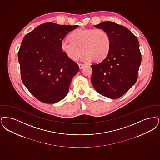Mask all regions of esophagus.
Returning <instances> with one entry per match:
<instances>
[{"mask_svg": "<svg viewBox=\"0 0 160 160\" xmlns=\"http://www.w3.org/2000/svg\"><path fill=\"white\" fill-rule=\"evenodd\" d=\"M78 65H79V68L80 69H81L85 66V64H78Z\"/></svg>", "mask_w": 160, "mask_h": 160, "instance_id": "34e87169", "label": "esophagus"}]
</instances>
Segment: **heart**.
<instances>
[{"instance_id":"obj_1","label":"heart","mask_w":160,"mask_h":160,"mask_svg":"<svg viewBox=\"0 0 160 160\" xmlns=\"http://www.w3.org/2000/svg\"><path fill=\"white\" fill-rule=\"evenodd\" d=\"M70 41L62 42L61 48L70 60L77 61L82 52L85 60L102 61L108 55L110 46L108 33L103 29L79 28L70 36Z\"/></svg>"}]
</instances>
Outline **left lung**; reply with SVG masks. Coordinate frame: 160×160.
I'll return each instance as SVG.
<instances>
[{"label": "left lung", "mask_w": 160, "mask_h": 160, "mask_svg": "<svg viewBox=\"0 0 160 160\" xmlns=\"http://www.w3.org/2000/svg\"><path fill=\"white\" fill-rule=\"evenodd\" d=\"M94 27L108 33L110 46L104 60L91 65V81L99 94L116 99L137 81L142 60L139 42L132 32L115 22L104 21Z\"/></svg>", "instance_id": "1"}]
</instances>
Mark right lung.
<instances>
[{
	"label": "right lung",
	"mask_w": 160,
	"mask_h": 160,
	"mask_svg": "<svg viewBox=\"0 0 160 160\" xmlns=\"http://www.w3.org/2000/svg\"><path fill=\"white\" fill-rule=\"evenodd\" d=\"M78 26L41 24L24 36L18 53L21 80L39 101L55 103L65 98L79 68L62 50V40Z\"/></svg>",
	"instance_id": "1"
}]
</instances>
